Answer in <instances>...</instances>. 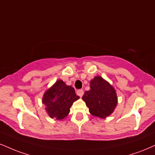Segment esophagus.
<instances>
[{
    "instance_id": "esophagus-1",
    "label": "esophagus",
    "mask_w": 155,
    "mask_h": 155,
    "mask_svg": "<svg viewBox=\"0 0 155 155\" xmlns=\"http://www.w3.org/2000/svg\"><path fill=\"white\" fill-rule=\"evenodd\" d=\"M84 94V91L83 89H81V90H78V91H77V95H79L80 97H82Z\"/></svg>"
}]
</instances>
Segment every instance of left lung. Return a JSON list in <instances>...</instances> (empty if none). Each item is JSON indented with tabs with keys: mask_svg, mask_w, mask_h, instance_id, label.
<instances>
[{
	"mask_svg": "<svg viewBox=\"0 0 155 155\" xmlns=\"http://www.w3.org/2000/svg\"><path fill=\"white\" fill-rule=\"evenodd\" d=\"M91 90L84 93L83 100L93 116L104 118L114 112L117 105L115 89L100 76H96L90 83Z\"/></svg>",
	"mask_w": 155,
	"mask_h": 155,
	"instance_id": "left-lung-1",
	"label": "left lung"
}]
</instances>
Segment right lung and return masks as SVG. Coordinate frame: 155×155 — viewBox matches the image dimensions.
I'll return each instance as SVG.
<instances>
[{
    "mask_svg": "<svg viewBox=\"0 0 155 155\" xmlns=\"http://www.w3.org/2000/svg\"><path fill=\"white\" fill-rule=\"evenodd\" d=\"M79 98L73 87L58 80L45 93L42 103L49 117L61 120L68 115L73 102Z\"/></svg>",
    "mask_w": 155,
    "mask_h": 155,
    "instance_id": "add662e5",
    "label": "right lung"
}]
</instances>
